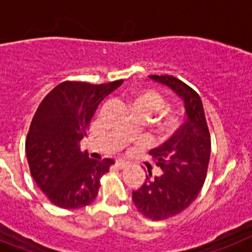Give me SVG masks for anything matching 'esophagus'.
Instances as JSON below:
<instances>
[{"mask_svg": "<svg viewBox=\"0 0 252 252\" xmlns=\"http://www.w3.org/2000/svg\"><path fill=\"white\" fill-rule=\"evenodd\" d=\"M115 165L118 166L119 169H126V166H128V162L124 161V160H120L119 158V160H116L115 161Z\"/></svg>", "mask_w": 252, "mask_h": 252, "instance_id": "1", "label": "esophagus"}]
</instances>
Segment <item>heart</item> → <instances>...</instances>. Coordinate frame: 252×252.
<instances>
[{
  "mask_svg": "<svg viewBox=\"0 0 252 252\" xmlns=\"http://www.w3.org/2000/svg\"><path fill=\"white\" fill-rule=\"evenodd\" d=\"M133 107L134 110H141V111H145V113L152 115L164 107V100L160 94L154 91H142V92L137 94L134 102H133Z\"/></svg>",
  "mask_w": 252,
  "mask_h": 252,
  "instance_id": "obj_1",
  "label": "heart"
}]
</instances>
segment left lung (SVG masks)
Wrapping results in <instances>:
<instances>
[{"instance_id":"1","label":"left lung","mask_w":252,"mask_h":252,"mask_svg":"<svg viewBox=\"0 0 252 252\" xmlns=\"http://www.w3.org/2000/svg\"><path fill=\"white\" fill-rule=\"evenodd\" d=\"M150 79L168 87L178 97L186 116L172 138L149 152L162 174L154 178L146 175L142 187L132 194L143 215L161 220L179 214L197 197L206 178L211 145L200 96L172 75H150Z\"/></svg>"}]
</instances>
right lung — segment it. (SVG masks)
Returning a JSON list of instances; mask_svg holds the SVG:
<instances>
[{"label":"right lung","instance_id":"1","mask_svg":"<svg viewBox=\"0 0 252 252\" xmlns=\"http://www.w3.org/2000/svg\"><path fill=\"white\" fill-rule=\"evenodd\" d=\"M123 80L107 84L63 82L44 97L29 128L25 151L31 174L52 204L79 209L96 198L113 158L94 160L80 141L101 101Z\"/></svg>","mask_w":252,"mask_h":252}]
</instances>
